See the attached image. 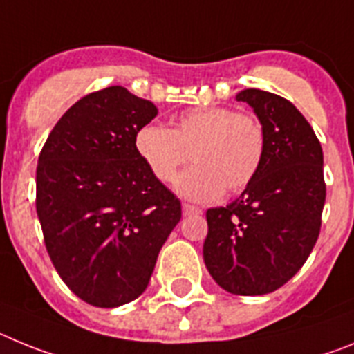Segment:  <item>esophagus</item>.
Returning <instances> with one entry per match:
<instances>
[{
    "label": "esophagus",
    "mask_w": 354,
    "mask_h": 354,
    "mask_svg": "<svg viewBox=\"0 0 354 354\" xmlns=\"http://www.w3.org/2000/svg\"><path fill=\"white\" fill-rule=\"evenodd\" d=\"M201 214V208L194 207V205H189V203H183V215H194Z\"/></svg>",
    "instance_id": "obj_1"
}]
</instances>
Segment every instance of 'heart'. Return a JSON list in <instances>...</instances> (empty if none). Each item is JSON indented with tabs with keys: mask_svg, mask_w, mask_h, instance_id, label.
Here are the masks:
<instances>
[{
	"mask_svg": "<svg viewBox=\"0 0 354 354\" xmlns=\"http://www.w3.org/2000/svg\"><path fill=\"white\" fill-rule=\"evenodd\" d=\"M267 135L262 121L228 106H201L178 113L171 128L144 124L133 135L135 153L162 183H173L180 169L194 160L178 180V192L194 201H212L224 192L250 185L262 167Z\"/></svg>",
	"mask_w": 354,
	"mask_h": 354,
	"instance_id": "obj_1",
	"label": "heart"
}]
</instances>
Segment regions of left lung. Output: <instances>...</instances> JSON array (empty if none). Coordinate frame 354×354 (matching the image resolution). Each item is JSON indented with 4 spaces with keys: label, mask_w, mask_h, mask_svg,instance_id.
<instances>
[{
    "label": "left lung",
    "mask_w": 354,
    "mask_h": 354,
    "mask_svg": "<svg viewBox=\"0 0 354 354\" xmlns=\"http://www.w3.org/2000/svg\"><path fill=\"white\" fill-rule=\"evenodd\" d=\"M236 101L253 106L262 121L266 156L241 198L207 212L203 258L224 290L262 296L287 283L317 242L326 199L322 147L285 97L245 88Z\"/></svg>",
    "instance_id": "8db88e82"
}]
</instances>
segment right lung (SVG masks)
Wrapping results in <instances>:
<instances>
[{
	"instance_id": "right-lung-1",
	"label": "right lung",
	"mask_w": 354,
	"mask_h": 354,
	"mask_svg": "<svg viewBox=\"0 0 354 354\" xmlns=\"http://www.w3.org/2000/svg\"><path fill=\"white\" fill-rule=\"evenodd\" d=\"M158 109L124 87L76 101L37 164L35 207L49 258L80 299L113 308L146 290L181 203L142 164L133 135Z\"/></svg>"
}]
</instances>
